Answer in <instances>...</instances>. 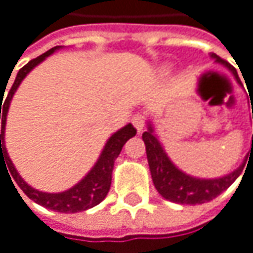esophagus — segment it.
<instances>
[{
	"label": "esophagus",
	"mask_w": 253,
	"mask_h": 253,
	"mask_svg": "<svg viewBox=\"0 0 253 253\" xmlns=\"http://www.w3.org/2000/svg\"><path fill=\"white\" fill-rule=\"evenodd\" d=\"M132 123L135 126V129L141 133L144 129H145V117L142 114H135L133 118H132Z\"/></svg>",
	"instance_id": "esophagus-1"
}]
</instances>
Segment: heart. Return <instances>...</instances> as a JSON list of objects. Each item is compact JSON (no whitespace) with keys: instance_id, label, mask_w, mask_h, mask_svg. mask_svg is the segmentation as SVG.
<instances>
[{"instance_id":"heart-1","label":"heart","mask_w":253,"mask_h":253,"mask_svg":"<svg viewBox=\"0 0 253 253\" xmlns=\"http://www.w3.org/2000/svg\"><path fill=\"white\" fill-rule=\"evenodd\" d=\"M162 71H163L165 74H168V72L170 71V66H168V65H166V66H163V69H162Z\"/></svg>"}]
</instances>
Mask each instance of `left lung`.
Masks as SVG:
<instances>
[{
  "label": "left lung",
  "instance_id": "1",
  "mask_svg": "<svg viewBox=\"0 0 253 253\" xmlns=\"http://www.w3.org/2000/svg\"><path fill=\"white\" fill-rule=\"evenodd\" d=\"M211 57L216 63H221L222 66H225L234 75L236 81L239 84H242L240 78L237 75V71L228 62H225L215 53H211ZM142 139L145 142L147 159H148L150 172H151L154 187L157 188V191L160 193L162 197H165L169 202L179 203V205H202V203L213 200L221 193H224L240 176V173L245 168V163H246L243 160V163L237 169H234L233 172H230L224 176H219V178H211V179L196 178V176H191V175L182 172L170 160V157L166 154L159 136L156 135L154 126L151 121H148V129H147V132H144ZM252 150L253 136L251 151Z\"/></svg>",
  "mask_w": 253,
  "mask_h": 253
}]
</instances>
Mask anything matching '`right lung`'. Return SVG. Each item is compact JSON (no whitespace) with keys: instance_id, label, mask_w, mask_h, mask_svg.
Segmentation results:
<instances>
[{"instance_id":"add662e5","label":"right lung","mask_w":253,"mask_h":253,"mask_svg":"<svg viewBox=\"0 0 253 253\" xmlns=\"http://www.w3.org/2000/svg\"><path fill=\"white\" fill-rule=\"evenodd\" d=\"M62 45H56L53 48H50L48 51H45L44 54L32 59L31 62H28L16 75V80L7 94V99L0 102V118H1V135H0V169L1 166L9 169L7 171L10 172L8 176L11 175V178L16 181V184L20 187V190L35 203L56 211V212H62V213H75V212H83L87 211L96 205H99L108 194L109 187H111V179H112V169H114V162L118 157V154L123 150V145L127 142L130 138H133L136 135V129L129 123L126 124L124 127H121L120 130H117L114 135L109 136V139L106 141L99 159L96 160V163L93 165V168L85 173V176L78 181L74 187H71L69 190H65L62 193H45V191H40L35 190L34 187H31L29 184H26L23 181V178L19 175V172L16 170L11 159L8 157L7 148H5V123H7V114H8V108L11 103V99L16 93V90L19 88L20 83L25 80V77L35 68L38 66L42 60H45L50 54H53L54 51L60 50ZM2 97V93H1ZM3 106L1 107L0 105ZM10 178V179H11ZM13 182V181H11ZM14 185V184H13ZM16 188V187H14Z\"/></svg>"}]
</instances>
